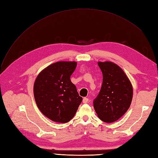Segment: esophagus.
<instances>
[{
  "instance_id": "obj_1",
  "label": "esophagus",
  "mask_w": 158,
  "mask_h": 158,
  "mask_svg": "<svg viewBox=\"0 0 158 158\" xmlns=\"http://www.w3.org/2000/svg\"><path fill=\"white\" fill-rule=\"evenodd\" d=\"M82 102H83L84 103H88V99L86 98H84L83 99V100H82Z\"/></svg>"
}]
</instances>
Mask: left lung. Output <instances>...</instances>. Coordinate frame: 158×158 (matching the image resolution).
Wrapping results in <instances>:
<instances>
[{
  "label": "left lung",
  "instance_id": "1",
  "mask_svg": "<svg viewBox=\"0 0 158 158\" xmlns=\"http://www.w3.org/2000/svg\"><path fill=\"white\" fill-rule=\"evenodd\" d=\"M103 82L94 107L98 117L106 123L117 121L130 107L133 89L130 80L118 65L111 62H98Z\"/></svg>",
  "mask_w": 158,
  "mask_h": 158
}]
</instances>
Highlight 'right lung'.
Here are the masks:
<instances>
[{
    "mask_svg": "<svg viewBox=\"0 0 158 158\" xmlns=\"http://www.w3.org/2000/svg\"><path fill=\"white\" fill-rule=\"evenodd\" d=\"M76 65L75 61L57 62L43 70L35 79L33 94L37 106L52 121H70L82 101L70 80Z\"/></svg>",
    "mask_w": 158,
    "mask_h": 158,
    "instance_id": "right-lung-1",
    "label": "right lung"
}]
</instances>
